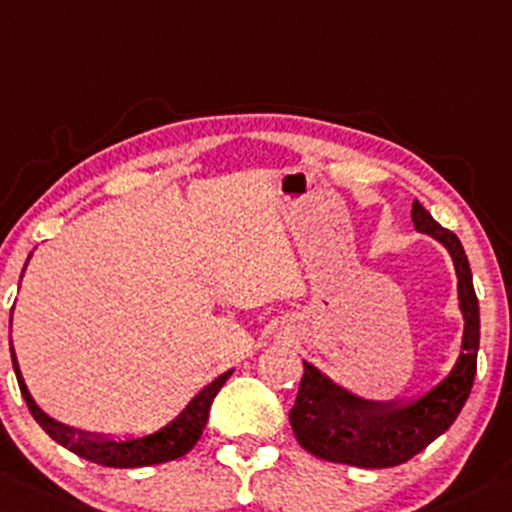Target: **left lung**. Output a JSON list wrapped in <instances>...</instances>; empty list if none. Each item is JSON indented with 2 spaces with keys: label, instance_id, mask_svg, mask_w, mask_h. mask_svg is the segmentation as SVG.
Segmentation results:
<instances>
[{
  "label": "left lung",
  "instance_id": "1",
  "mask_svg": "<svg viewBox=\"0 0 512 512\" xmlns=\"http://www.w3.org/2000/svg\"><path fill=\"white\" fill-rule=\"evenodd\" d=\"M417 233L429 235L451 255L459 279V309L464 336L456 363L434 385L392 400H370L338 385L324 370L304 360L297 402L289 412L294 437L309 454L358 469H390L441 437L459 417L476 378L481 316L464 245L451 230L441 228L419 201L412 203Z\"/></svg>",
  "mask_w": 512,
  "mask_h": 512
}]
</instances>
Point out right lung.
Here are the masks:
<instances>
[{"mask_svg": "<svg viewBox=\"0 0 512 512\" xmlns=\"http://www.w3.org/2000/svg\"><path fill=\"white\" fill-rule=\"evenodd\" d=\"M31 255L26 257V265H29ZM24 265V270H26ZM24 277V272H21ZM9 328H12V319H9ZM9 348H12V363L16 380H19L21 397L29 405L31 414H34L36 422L41 424L43 432L48 434L53 441H58L61 446H66L73 454L83 456V459L93 461V464L110 466V469H137V466H154L164 464V461L179 459V456L188 454V451L196 446V441L201 439L203 427L208 422V410L213 405V397L218 395L220 387L225 385V380L233 375V368L220 373L218 378L211 380L201 392L191 397V402L176 414L171 422H166L164 427H159L157 432L147 434H98V432H83V429L68 427V424L58 422V419L48 417L46 412L36 405V400L31 397L29 387L24 383V375L19 370V360H16L12 338H9Z\"/></svg>", "mask_w": 512, "mask_h": 512, "instance_id": "obj_1", "label": "right lung"}]
</instances>
